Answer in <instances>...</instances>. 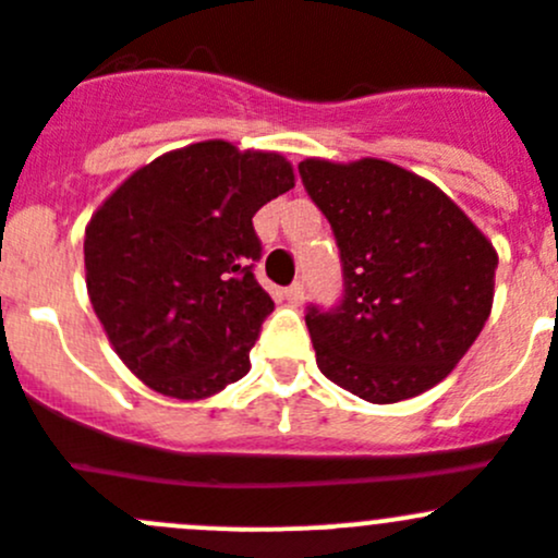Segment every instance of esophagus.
<instances>
[{"label":"esophagus","instance_id":"obj_1","mask_svg":"<svg viewBox=\"0 0 558 558\" xmlns=\"http://www.w3.org/2000/svg\"><path fill=\"white\" fill-rule=\"evenodd\" d=\"M284 299H288V304L293 306L304 304V282H293L290 288H284Z\"/></svg>","mask_w":558,"mask_h":558}]
</instances>
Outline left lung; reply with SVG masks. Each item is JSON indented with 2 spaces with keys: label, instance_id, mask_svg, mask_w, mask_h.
Instances as JSON below:
<instances>
[{
  "label": "left lung",
  "instance_id": "left-lung-1",
  "mask_svg": "<svg viewBox=\"0 0 558 558\" xmlns=\"http://www.w3.org/2000/svg\"><path fill=\"white\" fill-rule=\"evenodd\" d=\"M299 172L342 259V301L306 310L320 373L378 405L441 384L490 317L493 243L397 163L306 158Z\"/></svg>",
  "mask_w": 558,
  "mask_h": 558
}]
</instances>
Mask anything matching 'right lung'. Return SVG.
<instances>
[{
    "label": "right lung",
    "instance_id": "1",
    "mask_svg": "<svg viewBox=\"0 0 558 558\" xmlns=\"http://www.w3.org/2000/svg\"><path fill=\"white\" fill-rule=\"evenodd\" d=\"M295 185L279 153L221 140L163 153L100 205L84 232L93 310L125 367L174 400L248 373L274 301L254 279V214Z\"/></svg>",
    "mask_w": 558,
    "mask_h": 558
}]
</instances>
